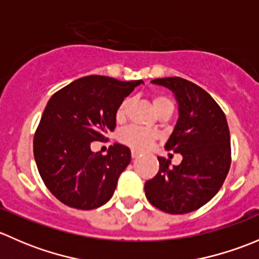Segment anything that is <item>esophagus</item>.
Listing matches in <instances>:
<instances>
[{
    "mask_svg": "<svg viewBox=\"0 0 259 259\" xmlns=\"http://www.w3.org/2000/svg\"><path fill=\"white\" fill-rule=\"evenodd\" d=\"M132 156H133V159H137V158H139V156H142V153H139V151H137V150H132Z\"/></svg>",
    "mask_w": 259,
    "mask_h": 259,
    "instance_id": "obj_1",
    "label": "esophagus"
}]
</instances>
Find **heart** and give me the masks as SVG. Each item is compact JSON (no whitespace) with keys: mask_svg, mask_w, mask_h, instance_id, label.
I'll return each instance as SVG.
<instances>
[{"mask_svg":"<svg viewBox=\"0 0 259 259\" xmlns=\"http://www.w3.org/2000/svg\"><path fill=\"white\" fill-rule=\"evenodd\" d=\"M130 104H132V100H130L129 98L124 99V100L120 103V105L117 106L116 109V113H115V119H116L117 121H124L125 117H126L127 115ZM153 105L158 114L165 113V111L173 113L174 110L173 101L165 95H154ZM119 139L120 142L124 143L125 145L130 146V148L135 149V150H146L149 146L155 142L156 134L150 129H145V127L132 125V126L125 127L124 130L120 132Z\"/></svg>","mask_w":259,"mask_h":259,"instance_id":"b5f03b06","label":"heart"}]
</instances>
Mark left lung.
<instances>
[{"label":"left lung","mask_w":259,"mask_h":259,"mask_svg":"<svg viewBox=\"0 0 259 259\" xmlns=\"http://www.w3.org/2000/svg\"><path fill=\"white\" fill-rule=\"evenodd\" d=\"M173 91L179 117L165 144L180 153L179 165L158 156L159 171L144 185L149 202L170 214L189 213L208 203L218 193L231 168V135L221 106L213 98L182 77L151 81Z\"/></svg>","instance_id":"left-lung-1"}]
</instances>
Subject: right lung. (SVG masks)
<instances>
[{
    "instance_id": "right-lung-1",
    "label": "right lung",
    "mask_w": 259,
    "mask_h": 259,
    "mask_svg": "<svg viewBox=\"0 0 259 259\" xmlns=\"http://www.w3.org/2000/svg\"><path fill=\"white\" fill-rule=\"evenodd\" d=\"M140 83L90 75L51 96L33 138V155L44 183L60 202L89 210L113 197L132 160L130 149L116 143L103 155L91 144L113 132L117 106Z\"/></svg>"
}]
</instances>
